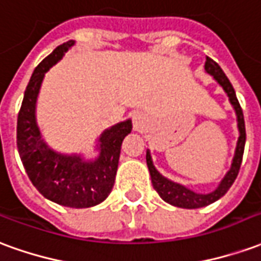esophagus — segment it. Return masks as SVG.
Instances as JSON below:
<instances>
[{
  "mask_svg": "<svg viewBox=\"0 0 261 261\" xmlns=\"http://www.w3.org/2000/svg\"><path fill=\"white\" fill-rule=\"evenodd\" d=\"M134 125H136V128H140L142 125V123H144V117H142L141 113H136L134 114Z\"/></svg>",
  "mask_w": 261,
  "mask_h": 261,
  "instance_id": "obj_1",
  "label": "esophagus"
}]
</instances>
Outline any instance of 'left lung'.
I'll use <instances>...</instances> for the list:
<instances>
[{
    "label": "left lung",
    "instance_id": "8db88e82",
    "mask_svg": "<svg viewBox=\"0 0 261 261\" xmlns=\"http://www.w3.org/2000/svg\"><path fill=\"white\" fill-rule=\"evenodd\" d=\"M205 72L210 74L214 78V81L218 84L224 92L226 93V96L229 99V103L232 105V108L235 110L236 121H238V131H239V137H238V142H236L235 153L232 158V164H230L229 170L225 173L222 177V180L219 181V185L217 186L215 190L202 194V193L193 192L192 189L183 186L180 183L170 180L168 177H165L162 173H159L158 169L153 166L152 156L149 149H147V165L149 169V175H151V180H152L153 189L158 192L161 198L166 201L170 205L175 207L187 208V210H193V208H201L205 205L213 204L217 200H219L221 197L224 196L225 193L229 190V187L233 185L236 176L239 173L242 164V156H243V149H245V142H246V130H245V119H243V112H242L241 105L238 102L236 97L235 89L228 80V76L224 74V71L221 69L214 60L207 57L205 61Z\"/></svg>",
    "mask_w": 261,
    "mask_h": 261
}]
</instances>
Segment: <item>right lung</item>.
I'll use <instances>...</instances> for the list:
<instances>
[{
    "mask_svg": "<svg viewBox=\"0 0 261 261\" xmlns=\"http://www.w3.org/2000/svg\"><path fill=\"white\" fill-rule=\"evenodd\" d=\"M75 44H61L37 65L26 86L18 114L16 144L26 173L43 197L60 205L89 208L106 200L113 189L121 142L133 130L131 120L120 121L103 131L96 140L97 156L63 153L44 141L36 120V105L44 75Z\"/></svg>",
    "mask_w": 261,
    "mask_h": 261,
    "instance_id": "add662e5",
    "label": "right lung"
}]
</instances>
